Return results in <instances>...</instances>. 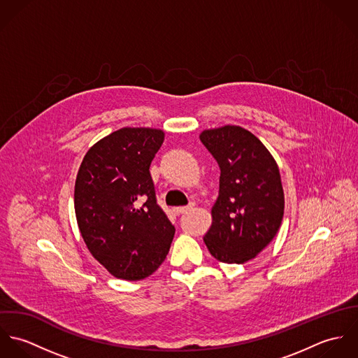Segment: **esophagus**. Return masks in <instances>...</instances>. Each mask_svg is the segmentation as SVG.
<instances>
[{"label": "esophagus", "mask_w": 358, "mask_h": 358, "mask_svg": "<svg viewBox=\"0 0 358 358\" xmlns=\"http://www.w3.org/2000/svg\"><path fill=\"white\" fill-rule=\"evenodd\" d=\"M193 208H194V203H190V204L186 205V206L175 208V212H176L178 215H182V213H187V212H190Z\"/></svg>", "instance_id": "obj_1"}]
</instances>
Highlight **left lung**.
I'll return each instance as SVG.
<instances>
[{
  "mask_svg": "<svg viewBox=\"0 0 358 358\" xmlns=\"http://www.w3.org/2000/svg\"><path fill=\"white\" fill-rule=\"evenodd\" d=\"M220 168L219 197L204 236L210 255L223 263H245L275 237L284 216L278 165L264 145L237 125L200 135Z\"/></svg>",
  "mask_w": 358,
  "mask_h": 358,
  "instance_id": "1",
  "label": "left lung"
}]
</instances>
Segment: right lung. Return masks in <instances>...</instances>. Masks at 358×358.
Returning a JSON list of instances; mask_svg holds the SVG:
<instances>
[{
  "label": "right lung",
  "instance_id": "obj_1",
  "mask_svg": "<svg viewBox=\"0 0 358 358\" xmlns=\"http://www.w3.org/2000/svg\"><path fill=\"white\" fill-rule=\"evenodd\" d=\"M164 142L154 128H121L85 154L76 179L78 229L117 278L136 281L165 260L175 227L157 204L150 164Z\"/></svg>",
  "mask_w": 358,
  "mask_h": 358
}]
</instances>
